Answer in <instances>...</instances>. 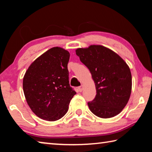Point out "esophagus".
<instances>
[{"label": "esophagus", "instance_id": "1", "mask_svg": "<svg viewBox=\"0 0 152 152\" xmlns=\"http://www.w3.org/2000/svg\"><path fill=\"white\" fill-rule=\"evenodd\" d=\"M83 88H84L83 85H81L80 86H79V87H78V91H79V92H82V91H83Z\"/></svg>", "mask_w": 152, "mask_h": 152}]
</instances>
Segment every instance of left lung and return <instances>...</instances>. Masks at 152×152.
<instances>
[{
    "instance_id": "8db88e82",
    "label": "left lung",
    "mask_w": 152,
    "mask_h": 152,
    "mask_svg": "<svg viewBox=\"0 0 152 152\" xmlns=\"http://www.w3.org/2000/svg\"><path fill=\"white\" fill-rule=\"evenodd\" d=\"M76 53L89 69L96 87V96L88 102L91 111L103 119L119 114L132 93V73L127 63L115 51L101 45L78 48Z\"/></svg>"
}]
</instances>
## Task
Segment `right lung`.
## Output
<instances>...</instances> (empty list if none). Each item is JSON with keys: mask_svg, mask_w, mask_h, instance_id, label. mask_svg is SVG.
Returning a JSON list of instances; mask_svg holds the SVG:
<instances>
[{"mask_svg": "<svg viewBox=\"0 0 152 152\" xmlns=\"http://www.w3.org/2000/svg\"><path fill=\"white\" fill-rule=\"evenodd\" d=\"M68 51L54 47L33 61L25 72L23 88L25 99L38 117L55 121L66 115L76 94L69 84Z\"/></svg>", "mask_w": 152, "mask_h": 152, "instance_id": "1", "label": "right lung"}]
</instances>
